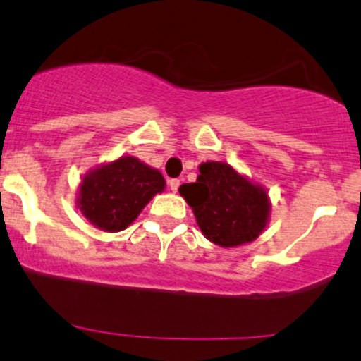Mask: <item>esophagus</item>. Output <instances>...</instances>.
<instances>
[{"mask_svg": "<svg viewBox=\"0 0 361 361\" xmlns=\"http://www.w3.org/2000/svg\"><path fill=\"white\" fill-rule=\"evenodd\" d=\"M168 185H169V190L171 192H178V188H180V180L173 178V180L168 181Z\"/></svg>", "mask_w": 361, "mask_h": 361, "instance_id": "34e87169", "label": "esophagus"}]
</instances>
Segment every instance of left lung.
I'll use <instances>...</instances> for the list:
<instances>
[{
  "label": "left lung",
  "instance_id": "left-lung-1",
  "mask_svg": "<svg viewBox=\"0 0 361 361\" xmlns=\"http://www.w3.org/2000/svg\"><path fill=\"white\" fill-rule=\"evenodd\" d=\"M195 183H185L180 193L195 214L207 240L221 247H237L256 240L270 214L268 193L225 162L199 166Z\"/></svg>",
  "mask_w": 361,
  "mask_h": 361
}]
</instances>
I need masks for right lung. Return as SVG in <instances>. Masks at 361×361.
Segmentation results:
<instances>
[{
	"label": "right lung",
	"instance_id": "right-lung-1",
	"mask_svg": "<svg viewBox=\"0 0 361 361\" xmlns=\"http://www.w3.org/2000/svg\"><path fill=\"white\" fill-rule=\"evenodd\" d=\"M164 176L136 157L117 161L90 171L79 187V209L94 226L121 231L131 225L155 193L164 190Z\"/></svg>",
	"mask_w": 361,
	"mask_h": 361
}]
</instances>
